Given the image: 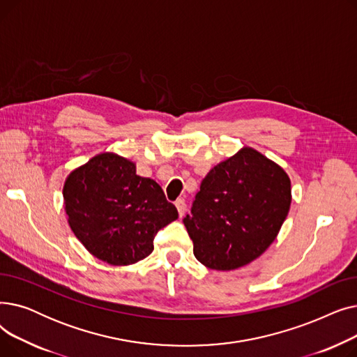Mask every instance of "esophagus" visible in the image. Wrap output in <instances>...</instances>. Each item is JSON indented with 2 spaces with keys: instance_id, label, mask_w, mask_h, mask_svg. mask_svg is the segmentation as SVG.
<instances>
[{
  "instance_id": "1",
  "label": "esophagus",
  "mask_w": 357,
  "mask_h": 357,
  "mask_svg": "<svg viewBox=\"0 0 357 357\" xmlns=\"http://www.w3.org/2000/svg\"><path fill=\"white\" fill-rule=\"evenodd\" d=\"M175 205H176V210H178L179 215L182 217V215L185 214V211H186V202H185V199H183V198L176 199V201H175Z\"/></svg>"
}]
</instances>
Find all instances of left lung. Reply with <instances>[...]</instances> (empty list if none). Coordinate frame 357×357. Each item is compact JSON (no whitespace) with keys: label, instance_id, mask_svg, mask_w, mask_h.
I'll return each instance as SVG.
<instances>
[{"label":"left lung","instance_id":"left-lung-1","mask_svg":"<svg viewBox=\"0 0 357 357\" xmlns=\"http://www.w3.org/2000/svg\"><path fill=\"white\" fill-rule=\"evenodd\" d=\"M291 179L273 160L245 146L201 182L183 224L204 266L234 271L272 245L291 207Z\"/></svg>","mask_w":357,"mask_h":357}]
</instances>
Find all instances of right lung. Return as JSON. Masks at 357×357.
Returning a JSON list of instances; mask_svg holds the SVG:
<instances>
[{
    "instance_id": "add662e5",
    "label": "right lung",
    "mask_w": 357,
    "mask_h": 357,
    "mask_svg": "<svg viewBox=\"0 0 357 357\" xmlns=\"http://www.w3.org/2000/svg\"><path fill=\"white\" fill-rule=\"evenodd\" d=\"M63 201L73 234L92 256L114 266L147 257L156 233L178 218L156 181L136 175V163L109 152L73 169Z\"/></svg>"
}]
</instances>
